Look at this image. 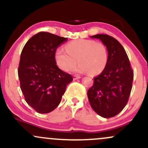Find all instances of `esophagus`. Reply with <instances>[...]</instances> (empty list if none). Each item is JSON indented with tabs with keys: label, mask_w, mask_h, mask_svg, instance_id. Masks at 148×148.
<instances>
[{
	"label": "esophagus",
	"mask_w": 148,
	"mask_h": 148,
	"mask_svg": "<svg viewBox=\"0 0 148 148\" xmlns=\"http://www.w3.org/2000/svg\"><path fill=\"white\" fill-rule=\"evenodd\" d=\"M81 76H76V75H74L73 76V79L74 80H76V79H81Z\"/></svg>",
	"instance_id": "obj_1"
}]
</instances>
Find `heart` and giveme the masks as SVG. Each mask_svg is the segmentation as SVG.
<instances>
[{
	"label": "heart",
	"instance_id": "obj_1",
	"mask_svg": "<svg viewBox=\"0 0 148 148\" xmlns=\"http://www.w3.org/2000/svg\"><path fill=\"white\" fill-rule=\"evenodd\" d=\"M55 60L58 66L64 72L72 69L78 62L79 64L74 69L75 72H89L90 74H98L106 67L108 53L101 42L79 39L67 43L65 50L62 48L57 49Z\"/></svg>",
	"mask_w": 148,
	"mask_h": 148
}]
</instances>
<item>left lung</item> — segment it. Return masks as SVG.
Returning <instances> with one entry per match:
<instances>
[{"mask_svg":"<svg viewBox=\"0 0 148 148\" xmlns=\"http://www.w3.org/2000/svg\"><path fill=\"white\" fill-rule=\"evenodd\" d=\"M99 39L106 47L108 61L94 84L88 90L93 110L105 118L114 117L126 106L134 79V71L125 49L114 37L105 34L91 36Z\"/></svg>","mask_w":148,"mask_h":148,"instance_id":"left-lung-1","label":"left lung"}]
</instances>
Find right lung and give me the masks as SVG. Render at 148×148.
<instances>
[{
	"label": "right lung",
	"instance_id": "right-lung-1",
	"mask_svg": "<svg viewBox=\"0 0 148 148\" xmlns=\"http://www.w3.org/2000/svg\"><path fill=\"white\" fill-rule=\"evenodd\" d=\"M67 40L47 32L33 35L23 48L18 68L20 87L28 104L37 113H48L58 106L70 74L56 65L55 52Z\"/></svg>",
	"mask_w": 148,
	"mask_h": 148
}]
</instances>
